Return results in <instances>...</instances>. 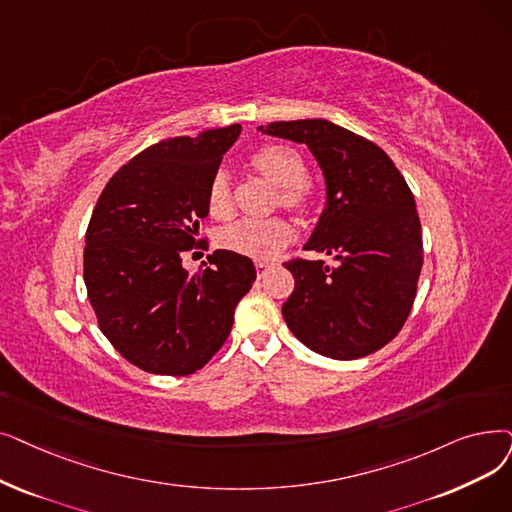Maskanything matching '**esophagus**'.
I'll list each match as a JSON object with an SVG mask.
<instances>
[{
  "label": "esophagus",
  "instance_id": "obj_1",
  "mask_svg": "<svg viewBox=\"0 0 512 512\" xmlns=\"http://www.w3.org/2000/svg\"><path fill=\"white\" fill-rule=\"evenodd\" d=\"M270 268H272V263H268V261H257V263H255V270H257V276H259V278H263L265 272H268Z\"/></svg>",
  "mask_w": 512,
  "mask_h": 512
}]
</instances>
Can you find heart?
<instances>
[{
  "label": "heart",
  "instance_id": "heart-1",
  "mask_svg": "<svg viewBox=\"0 0 512 512\" xmlns=\"http://www.w3.org/2000/svg\"><path fill=\"white\" fill-rule=\"evenodd\" d=\"M251 165L280 188V203L286 209H307L311 190L307 186V165L291 146L270 144L251 154ZM207 207L213 217H228L232 211L230 180L226 171H217L207 190ZM291 236V228L282 219H238L221 230L219 244L224 249L251 257L272 259Z\"/></svg>",
  "mask_w": 512,
  "mask_h": 512
}]
</instances>
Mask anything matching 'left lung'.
Returning <instances> with one entry per match:
<instances>
[{"label":"left lung","instance_id":"1","mask_svg":"<svg viewBox=\"0 0 512 512\" xmlns=\"http://www.w3.org/2000/svg\"><path fill=\"white\" fill-rule=\"evenodd\" d=\"M261 133L305 144L318 161L326 203L305 251L284 263L295 291L282 305L293 335L332 360L385 347L408 320L422 270L414 196L383 148L326 119L276 121Z\"/></svg>","mask_w":512,"mask_h":512}]
</instances>
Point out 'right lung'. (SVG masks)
Returning <instances> with one entry per match:
<instances>
[{"label": "right lung", "instance_id": "1", "mask_svg": "<svg viewBox=\"0 0 512 512\" xmlns=\"http://www.w3.org/2000/svg\"><path fill=\"white\" fill-rule=\"evenodd\" d=\"M238 136L240 125H230L152 144L110 177L92 213L87 297L110 345L144 372L201 370L257 278L253 261L232 251H215L196 274L182 263L205 249L209 182Z\"/></svg>", "mask_w": 512, "mask_h": 512}]
</instances>
